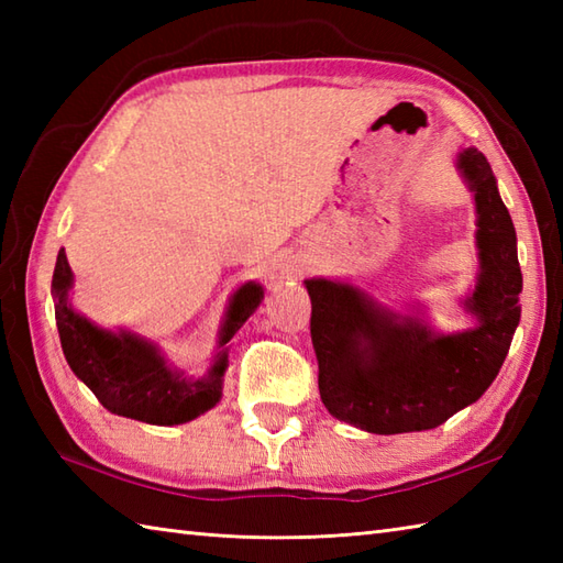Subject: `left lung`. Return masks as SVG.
<instances>
[{"mask_svg":"<svg viewBox=\"0 0 563 563\" xmlns=\"http://www.w3.org/2000/svg\"><path fill=\"white\" fill-rule=\"evenodd\" d=\"M460 169L479 212L482 273L464 302L479 321L474 329L438 336L413 317L377 307L353 285L307 280L321 401L339 421L367 433L438 428L474 404L496 379L520 321L516 227L484 154L464 150Z\"/></svg>","mask_w":563,"mask_h":563,"instance_id":"left-lung-1","label":"left lung"}]
</instances>
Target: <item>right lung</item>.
I'll use <instances>...</instances> for the list:
<instances>
[{
	"mask_svg": "<svg viewBox=\"0 0 563 563\" xmlns=\"http://www.w3.org/2000/svg\"><path fill=\"white\" fill-rule=\"evenodd\" d=\"M71 271L65 249H59L53 273L55 321L71 373L97 394V399L111 413L152 426L194 421L220 401L222 375L227 369L224 343L242 329L263 300V290L256 283H246L234 292L220 333L222 351L214 357L212 369L200 379H186L184 373L166 365L147 341L125 331H103L79 317L67 305Z\"/></svg>",
	"mask_w": 563,
	"mask_h": 563,
	"instance_id": "1",
	"label": "right lung"
}]
</instances>
